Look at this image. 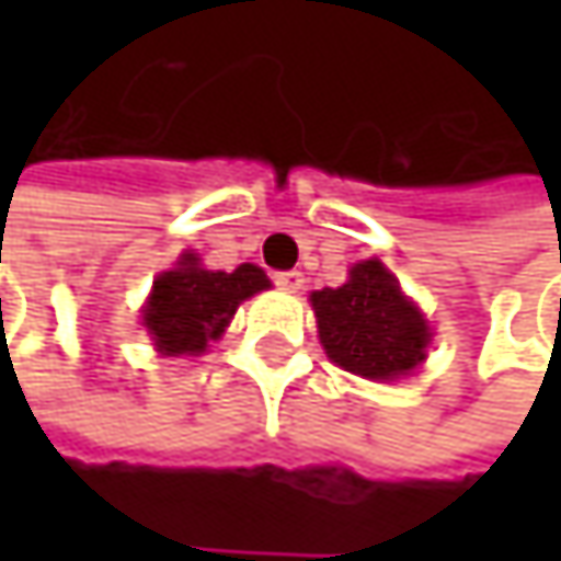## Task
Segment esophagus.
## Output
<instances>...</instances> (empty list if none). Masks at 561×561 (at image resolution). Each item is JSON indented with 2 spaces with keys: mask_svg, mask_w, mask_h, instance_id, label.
I'll return each instance as SVG.
<instances>
[{
  "mask_svg": "<svg viewBox=\"0 0 561 561\" xmlns=\"http://www.w3.org/2000/svg\"><path fill=\"white\" fill-rule=\"evenodd\" d=\"M273 282L279 285V288H288V291H298L301 285H305V276L298 273V270H285V273H276Z\"/></svg>",
  "mask_w": 561,
  "mask_h": 561,
  "instance_id": "esophagus-1",
  "label": "esophagus"
}]
</instances>
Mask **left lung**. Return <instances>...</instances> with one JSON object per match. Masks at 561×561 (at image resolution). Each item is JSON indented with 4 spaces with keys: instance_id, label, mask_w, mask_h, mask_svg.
Masks as SVG:
<instances>
[{
    "instance_id": "8db88e82",
    "label": "left lung",
    "mask_w": 561,
    "mask_h": 561,
    "mask_svg": "<svg viewBox=\"0 0 561 561\" xmlns=\"http://www.w3.org/2000/svg\"><path fill=\"white\" fill-rule=\"evenodd\" d=\"M311 305L328 357L351 374L396 380L425 360L428 324L377 260L357 263L337 288L311 291Z\"/></svg>"
}]
</instances>
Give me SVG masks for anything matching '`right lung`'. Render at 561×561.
<instances>
[{"instance_id": "1", "label": "right lung", "mask_w": 561, "mask_h": 561, "mask_svg": "<svg viewBox=\"0 0 561 561\" xmlns=\"http://www.w3.org/2000/svg\"><path fill=\"white\" fill-rule=\"evenodd\" d=\"M270 288L260 266H237L233 273H210L197 266L194 253H184L178 270L156 279L142 321L162 354H201L207 341H217L233 318L237 305Z\"/></svg>"}]
</instances>
